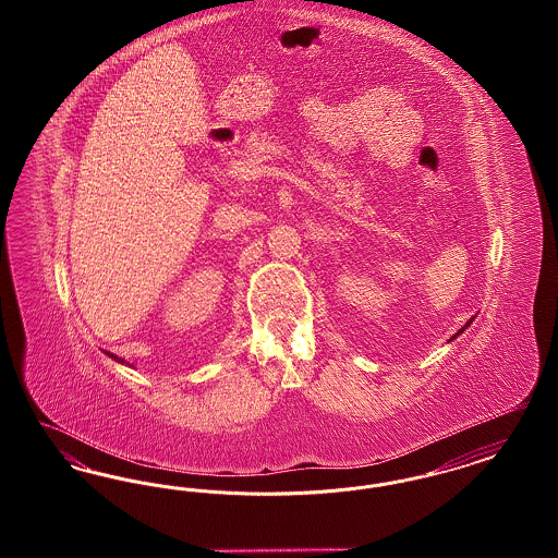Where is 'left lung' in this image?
<instances>
[{"label":"left lung","instance_id":"1","mask_svg":"<svg viewBox=\"0 0 558 558\" xmlns=\"http://www.w3.org/2000/svg\"><path fill=\"white\" fill-rule=\"evenodd\" d=\"M473 319H475V318L469 319V322H466V324H464V326H462V328H460V330H458V332H456V335H453V337H451V341H453V339H456V337H458V335H460V332H464V328H469V326H471V324H473Z\"/></svg>","mask_w":558,"mask_h":558}]
</instances>
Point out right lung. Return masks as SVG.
Listing matches in <instances>:
<instances>
[{
    "label": "right lung",
    "mask_w": 558,
    "mask_h": 558,
    "mask_svg": "<svg viewBox=\"0 0 558 558\" xmlns=\"http://www.w3.org/2000/svg\"><path fill=\"white\" fill-rule=\"evenodd\" d=\"M107 355L108 357H112L114 362H119V364H125V360H123V357H119V355H114V353H108L107 351Z\"/></svg>",
    "instance_id": "1"
}]
</instances>
